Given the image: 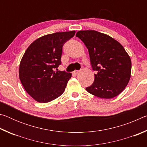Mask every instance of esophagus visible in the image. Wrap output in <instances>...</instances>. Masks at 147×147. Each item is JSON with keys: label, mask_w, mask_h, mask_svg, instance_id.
Segmentation results:
<instances>
[{"label": "esophagus", "mask_w": 147, "mask_h": 147, "mask_svg": "<svg viewBox=\"0 0 147 147\" xmlns=\"http://www.w3.org/2000/svg\"><path fill=\"white\" fill-rule=\"evenodd\" d=\"M79 71H73V73L74 74H78L79 73Z\"/></svg>", "instance_id": "34e87169"}]
</instances>
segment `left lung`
Wrapping results in <instances>:
<instances>
[{
	"instance_id": "left-lung-1",
	"label": "left lung",
	"mask_w": 147,
	"mask_h": 147,
	"mask_svg": "<svg viewBox=\"0 0 147 147\" xmlns=\"http://www.w3.org/2000/svg\"><path fill=\"white\" fill-rule=\"evenodd\" d=\"M76 36L88 49L94 82L87 91L101 98L117 96L128 85L131 62L122 45L108 35L95 30L78 31Z\"/></svg>"
}]
</instances>
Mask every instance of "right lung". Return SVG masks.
<instances>
[{"mask_svg":"<svg viewBox=\"0 0 147 147\" xmlns=\"http://www.w3.org/2000/svg\"><path fill=\"white\" fill-rule=\"evenodd\" d=\"M75 32L45 35L31 43L24 53L19 65V78L26 91L38 102L53 100L65 89L72 74L54 69L61 64L63 45Z\"/></svg>","mask_w":147,"mask_h":147,"instance_id":"obj_1","label":"right lung"}]
</instances>
